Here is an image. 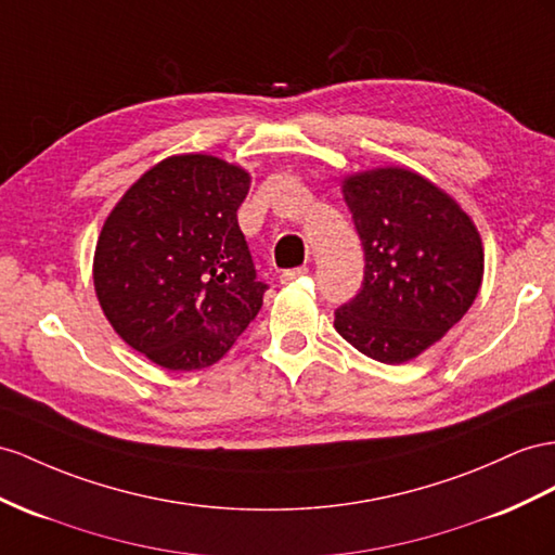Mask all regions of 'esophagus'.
I'll return each instance as SVG.
<instances>
[{"label":"esophagus","instance_id":"obj_1","mask_svg":"<svg viewBox=\"0 0 555 555\" xmlns=\"http://www.w3.org/2000/svg\"><path fill=\"white\" fill-rule=\"evenodd\" d=\"M309 269L307 267H295V269H286V272L281 274V283H293L297 279H305Z\"/></svg>","mask_w":555,"mask_h":555}]
</instances>
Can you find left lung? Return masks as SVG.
I'll use <instances>...</instances> for the list:
<instances>
[{
	"label": "left lung",
	"mask_w": 555,
	"mask_h": 555,
	"mask_svg": "<svg viewBox=\"0 0 555 555\" xmlns=\"http://www.w3.org/2000/svg\"><path fill=\"white\" fill-rule=\"evenodd\" d=\"M343 192L365 269L357 297L335 309V331L365 357L405 363L474 305L480 234L452 196L408 168L349 176Z\"/></svg>",
	"instance_id": "left-lung-1"
}]
</instances>
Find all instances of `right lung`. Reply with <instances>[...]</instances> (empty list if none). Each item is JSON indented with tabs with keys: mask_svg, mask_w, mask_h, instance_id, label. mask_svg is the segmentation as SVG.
Segmentation results:
<instances>
[{
	"mask_svg": "<svg viewBox=\"0 0 555 555\" xmlns=\"http://www.w3.org/2000/svg\"><path fill=\"white\" fill-rule=\"evenodd\" d=\"M250 176L210 154L168 156L109 212L93 283L126 345L168 371L220 361L258 317V281L236 210Z\"/></svg>",
	"mask_w": 555,
	"mask_h": 555,
	"instance_id": "1",
	"label": "right lung"
}]
</instances>
